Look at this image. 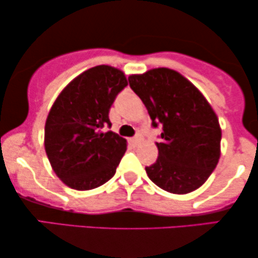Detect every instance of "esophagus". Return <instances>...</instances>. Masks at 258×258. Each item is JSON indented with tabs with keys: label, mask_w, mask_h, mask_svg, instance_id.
Segmentation results:
<instances>
[{
	"label": "esophagus",
	"mask_w": 258,
	"mask_h": 258,
	"mask_svg": "<svg viewBox=\"0 0 258 258\" xmlns=\"http://www.w3.org/2000/svg\"><path fill=\"white\" fill-rule=\"evenodd\" d=\"M130 143H131L133 146H137L140 143V138H139V137H135V138L130 139Z\"/></svg>",
	"instance_id": "34e87169"
}]
</instances>
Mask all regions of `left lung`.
<instances>
[{"instance_id":"1","label":"left lung","mask_w":258,"mask_h":258,"mask_svg":"<svg viewBox=\"0 0 258 258\" xmlns=\"http://www.w3.org/2000/svg\"><path fill=\"white\" fill-rule=\"evenodd\" d=\"M128 82L152 126H162L158 158L145 168L150 180L172 194L201 187L220 157L221 130L210 103L193 83L168 68L131 75Z\"/></svg>"}]
</instances>
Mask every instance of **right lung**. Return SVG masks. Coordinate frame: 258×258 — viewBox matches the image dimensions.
<instances>
[{"label": "right lung", "instance_id": "add662e5", "mask_svg": "<svg viewBox=\"0 0 258 258\" xmlns=\"http://www.w3.org/2000/svg\"><path fill=\"white\" fill-rule=\"evenodd\" d=\"M126 86L121 70L97 65L74 78L51 107L45 123V151L68 187L89 190L115 174L127 142L101 128L112 126L110 106Z\"/></svg>", "mask_w": 258, "mask_h": 258}]
</instances>
